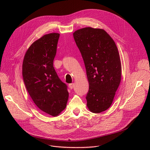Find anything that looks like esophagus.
Wrapping results in <instances>:
<instances>
[{
    "instance_id": "34e87169",
    "label": "esophagus",
    "mask_w": 150,
    "mask_h": 150,
    "mask_svg": "<svg viewBox=\"0 0 150 150\" xmlns=\"http://www.w3.org/2000/svg\"><path fill=\"white\" fill-rule=\"evenodd\" d=\"M69 87L70 89H72L74 87V83H70L69 85Z\"/></svg>"
}]
</instances>
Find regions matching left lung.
Returning <instances> with one entry per match:
<instances>
[{
    "instance_id": "1",
    "label": "left lung",
    "mask_w": 150,
    "mask_h": 150,
    "mask_svg": "<svg viewBox=\"0 0 150 150\" xmlns=\"http://www.w3.org/2000/svg\"><path fill=\"white\" fill-rule=\"evenodd\" d=\"M83 58L89 90L87 108L100 113L112 105L121 81L122 66L114 40L105 31L85 27L73 33Z\"/></svg>"
}]
</instances>
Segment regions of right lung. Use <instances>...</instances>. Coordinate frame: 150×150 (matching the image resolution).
Here are the masks:
<instances>
[{"label":"right lung","instance_id":"add662e5","mask_svg":"<svg viewBox=\"0 0 150 150\" xmlns=\"http://www.w3.org/2000/svg\"><path fill=\"white\" fill-rule=\"evenodd\" d=\"M60 34L50 33L35 41L25 53L23 76L27 90L38 108L45 113L58 116L66 108L67 85L53 67Z\"/></svg>","mask_w":150,"mask_h":150}]
</instances>
